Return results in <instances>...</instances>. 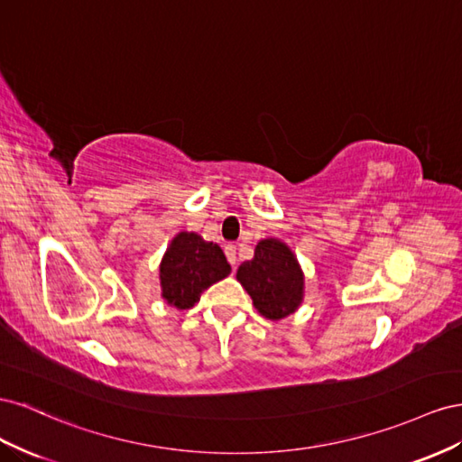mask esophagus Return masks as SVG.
Wrapping results in <instances>:
<instances>
[{
    "mask_svg": "<svg viewBox=\"0 0 462 462\" xmlns=\"http://www.w3.org/2000/svg\"><path fill=\"white\" fill-rule=\"evenodd\" d=\"M224 254H226V259L230 265H236V261H238V257H236V245L228 244L226 247H224Z\"/></svg>",
    "mask_w": 462,
    "mask_h": 462,
    "instance_id": "obj_1",
    "label": "esophagus"
}]
</instances>
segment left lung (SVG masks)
<instances>
[{"instance_id": "obj_1", "label": "left lung", "mask_w": 462, "mask_h": 462, "mask_svg": "<svg viewBox=\"0 0 462 462\" xmlns=\"http://www.w3.org/2000/svg\"><path fill=\"white\" fill-rule=\"evenodd\" d=\"M238 281L252 296L254 306L269 319L292 313L304 294V274L294 254L279 240H261L252 261H244Z\"/></svg>"}]
</instances>
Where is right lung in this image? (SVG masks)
Returning <instances> with one entry per match:
<instances>
[{
  "label": "right lung",
  "instance_id": "1",
  "mask_svg": "<svg viewBox=\"0 0 462 462\" xmlns=\"http://www.w3.org/2000/svg\"><path fill=\"white\" fill-rule=\"evenodd\" d=\"M230 274L222 249L193 232H181L170 244L161 265L162 298L170 306L188 310L205 290Z\"/></svg>",
  "mask_w": 462,
  "mask_h": 462
}]
</instances>
